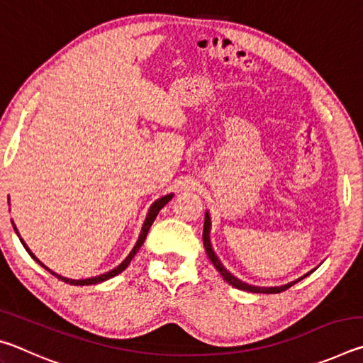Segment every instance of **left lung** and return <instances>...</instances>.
<instances>
[{
  "label": "left lung",
  "instance_id": "1",
  "mask_svg": "<svg viewBox=\"0 0 363 363\" xmlns=\"http://www.w3.org/2000/svg\"><path fill=\"white\" fill-rule=\"evenodd\" d=\"M210 230H211V219H210V213L206 211V213H205V224H203V245H205L206 255H208V257H210V259H211L213 266L218 269V272H219L220 275H223V279L227 281V284H230L232 286L238 288V290L251 291V293H266V294L281 293V291L288 290V288H290V286H293L294 284H298L299 280H303L304 277H307V275L312 274V272H314V270H315V269H312L311 272L304 274L303 277H299V279H296L294 281H290V284L280 285V286H255V285H248V284H245V281L238 280V279L235 277V275H232V274L229 272V270H227V269L223 266V262H220V261L218 259V256H216V253H214V250H213V247H211Z\"/></svg>",
  "mask_w": 363,
  "mask_h": 363
}]
</instances>
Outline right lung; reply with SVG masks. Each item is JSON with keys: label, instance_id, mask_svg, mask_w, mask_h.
Returning <instances> with one entry per match:
<instances>
[{"label": "right lung", "instance_id": "add662e5", "mask_svg": "<svg viewBox=\"0 0 363 363\" xmlns=\"http://www.w3.org/2000/svg\"><path fill=\"white\" fill-rule=\"evenodd\" d=\"M173 199V194H168V195H164V196H162V199H158L157 201H153L152 203V206H150V210H149V213H147V218H145V220H144V224H143V229H140V233H139V238H138V242H136V245H134V248L131 250V253L126 256V259L123 261L120 266H116L115 269H112V270H108V272H106V274H101V275H97V277H91V279H82V280H75V279H67V277H62V275H59V274H56V272H52L51 269H48L45 264H43L38 257H36L32 251H30V248L27 247V243L22 240L21 238V235H19V230H17V227L14 225V223H12V225H14V230H16V233L17 235H19V238H21V242H22V245H23V248L27 250V253L33 257V259L40 264L41 267H45L48 272H51L54 277H57L59 280H62V281H65V284H70V285H96V284H101V281H106V280H108V279H112V277H115V275H118V274H121L123 270H125L128 266H130V262H131V259L134 256H136V253L139 251V248L143 247V243L145 242V237H147V233H149V229L152 227V224H153V220H155V218H157V214L160 213V210H162V208L168 203V201Z\"/></svg>", "mask_w": 363, "mask_h": 363}]
</instances>
